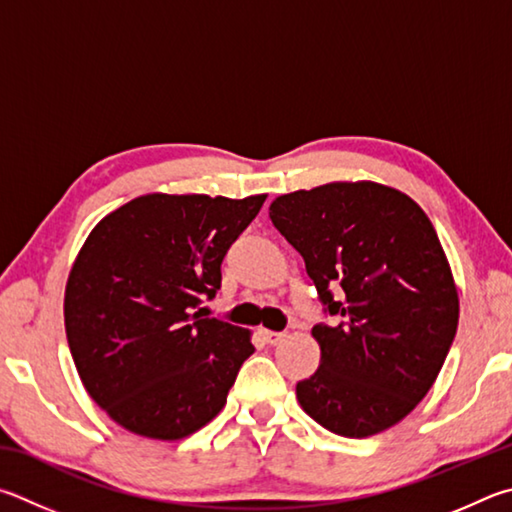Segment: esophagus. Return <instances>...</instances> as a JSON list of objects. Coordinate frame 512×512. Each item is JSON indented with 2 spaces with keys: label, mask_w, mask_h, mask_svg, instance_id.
Returning <instances> with one entry per match:
<instances>
[{
  "label": "esophagus",
  "mask_w": 512,
  "mask_h": 512,
  "mask_svg": "<svg viewBox=\"0 0 512 512\" xmlns=\"http://www.w3.org/2000/svg\"><path fill=\"white\" fill-rule=\"evenodd\" d=\"M261 335L267 344H279L285 333H276V330H261Z\"/></svg>",
  "instance_id": "1"
}]
</instances>
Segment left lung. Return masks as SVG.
Here are the masks:
<instances>
[{"label": "left lung", "mask_w": 512, "mask_h": 512, "mask_svg": "<svg viewBox=\"0 0 512 512\" xmlns=\"http://www.w3.org/2000/svg\"><path fill=\"white\" fill-rule=\"evenodd\" d=\"M270 218L306 261L324 312L339 317L312 328L321 362L297 384L303 411L346 438L400 423L432 389L459 326L434 224L409 195L375 182L281 195Z\"/></svg>", "instance_id": "left-lung-1"}]
</instances>
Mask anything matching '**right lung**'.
Listing matches in <instances>:
<instances>
[{
    "label": "right lung",
    "mask_w": 512,
    "mask_h": 512,
    "mask_svg": "<svg viewBox=\"0 0 512 512\" xmlns=\"http://www.w3.org/2000/svg\"><path fill=\"white\" fill-rule=\"evenodd\" d=\"M265 197H134L78 251L65 290L69 351L89 396L128 432L179 441L222 411L254 344L200 303L220 290L222 258Z\"/></svg>",
    "instance_id": "obj_1"
}]
</instances>
